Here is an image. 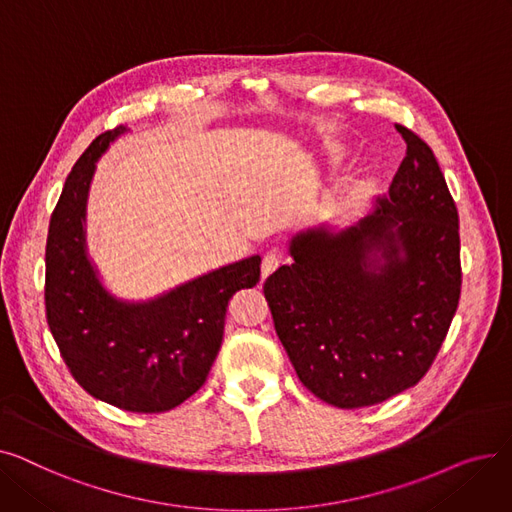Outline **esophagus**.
Returning <instances> with one entry per match:
<instances>
[{
    "label": "esophagus",
    "mask_w": 512,
    "mask_h": 512,
    "mask_svg": "<svg viewBox=\"0 0 512 512\" xmlns=\"http://www.w3.org/2000/svg\"><path fill=\"white\" fill-rule=\"evenodd\" d=\"M280 263H282V257L278 253H267L261 261V278L265 280L267 276H272L280 267Z\"/></svg>",
    "instance_id": "obj_1"
}]
</instances>
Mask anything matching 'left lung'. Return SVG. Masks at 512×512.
I'll list each match as a JSON object with an SVG mask.
<instances>
[{
	"instance_id": "obj_1",
	"label": "left lung",
	"mask_w": 512,
	"mask_h": 512,
	"mask_svg": "<svg viewBox=\"0 0 512 512\" xmlns=\"http://www.w3.org/2000/svg\"><path fill=\"white\" fill-rule=\"evenodd\" d=\"M407 155L355 226L294 234L263 292L299 380L338 409L371 407L432 367L461 299L459 211L434 151Z\"/></svg>"
}]
</instances>
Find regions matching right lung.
Wrapping results in <instances>:
<instances>
[{"label": "right lung", "mask_w": 512, "mask_h": 512, "mask_svg": "<svg viewBox=\"0 0 512 512\" xmlns=\"http://www.w3.org/2000/svg\"><path fill=\"white\" fill-rule=\"evenodd\" d=\"M126 130L99 134L64 182L45 247V313L62 359L91 396L132 413H164L205 384L228 301L259 282L261 257L228 263L151 301L107 292L87 255V197L97 159Z\"/></svg>", "instance_id": "add662e5"}]
</instances>
